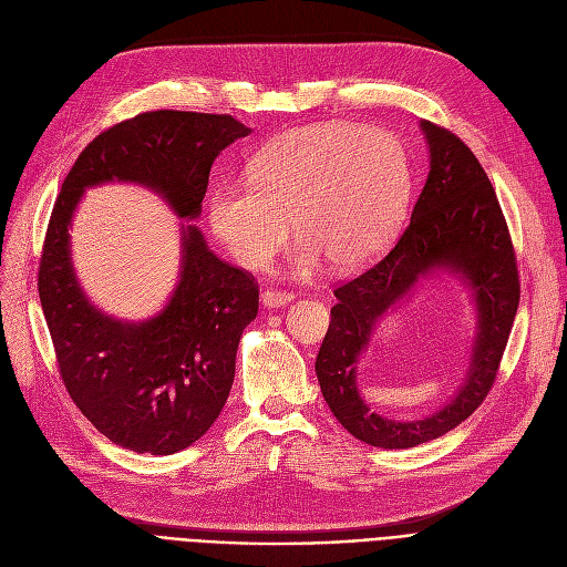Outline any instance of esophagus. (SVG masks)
<instances>
[{
  "label": "esophagus",
  "mask_w": 567,
  "mask_h": 567,
  "mask_svg": "<svg viewBox=\"0 0 567 567\" xmlns=\"http://www.w3.org/2000/svg\"><path fill=\"white\" fill-rule=\"evenodd\" d=\"M289 301H293V293H289V291H278V289H264L261 291V303L266 308H280Z\"/></svg>",
  "instance_id": "obj_1"
}]
</instances>
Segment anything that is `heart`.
<instances>
[{"mask_svg": "<svg viewBox=\"0 0 567 567\" xmlns=\"http://www.w3.org/2000/svg\"><path fill=\"white\" fill-rule=\"evenodd\" d=\"M412 196V159L399 136L352 122L291 132L259 153L250 178L210 194V227L245 268L268 266L289 238L310 274L322 259L359 268L399 234Z\"/></svg>", "mask_w": 567, "mask_h": 567, "instance_id": "b5f03b06", "label": "heart"}]
</instances>
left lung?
I'll return each mask as SVG.
<instances>
[{"label": "left lung", "mask_w": 567, "mask_h": 567, "mask_svg": "<svg viewBox=\"0 0 567 567\" xmlns=\"http://www.w3.org/2000/svg\"><path fill=\"white\" fill-rule=\"evenodd\" d=\"M431 168L412 217L393 248L350 282L333 289L331 324L315 371L336 420L365 445L408 450L467 420L496 382L519 308V270L498 196L482 164L456 134L424 120ZM445 267L472 287L478 336L457 396L426 421L396 423L368 409L355 389L358 357L377 319L419 281Z\"/></svg>", "instance_id": "obj_1"}]
</instances>
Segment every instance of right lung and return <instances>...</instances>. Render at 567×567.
Returning a JSON list of instances; mask_svg holds the SVG:
<instances>
[{"mask_svg": "<svg viewBox=\"0 0 567 567\" xmlns=\"http://www.w3.org/2000/svg\"><path fill=\"white\" fill-rule=\"evenodd\" d=\"M250 130L231 115L147 111L85 145L62 183L39 261V299L71 401L115 445L166 456L199 440L234 384L243 329L257 317L252 274L219 259L183 225V264L168 303L145 322L96 310L71 266L69 227L87 187L122 181L155 189L196 219L215 157Z\"/></svg>", "mask_w": 567, "mask_h": 567, "instance_id": "1", "label": "right lung"}]
</instances>
